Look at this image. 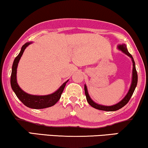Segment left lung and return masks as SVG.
Returning <instances> with one entry per match:
<instances>
[{
  "instance_id": "1",
  "label": "left lung",
  "mask_w": 148,
  "mask_h": 148,
  "mask_svg": "<svg viewBox=\"0 0 148 148\" xmlns=\"http://www.w3.org/2000/svg\"><path fill=\"white\" fill-rule=\"evenodd\" d=\"M118 48L122 50L123 52L126 53V55H128V56L131 58L132 61H133V79H132V84L131 86H130V90L128 91V92L125 97L124 98L122 101H120V103H118V104L113 105V106H103V105H98L97 103H95L94 101L90 99L89 95L88 93V90H87V88H86V86L84 85V90H85V95L86 97V99H87L88 103H89L90 105H91L92 107H94V108L99 109V110H103V111H107V112H114V111H117L118 109H120L123 107L124 105H126L129 101V100L131 98L132 95L135 91L136 86H137V79H138V77H137V71H136V68H135V61L133 60V58L131 54L128 52L127 50V48H126V46L124 44H122V45H120L118 46Z\"/></svg>"
}]
</instances>
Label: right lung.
<instances>
[{
	"label": "right lung",
	"instance_id": "add662e5",
	"mask_svg": "<svg viewBox=\"0 0 148 148\" xmlns=\"http://www.w3.org/2000/svg\"><path fill=\"white\" fill-rule=\"evenodd\" d=\"M31 43H26L22 46V49L19 54L17 56L13 61V66H12V71H11V86L13 90L14 91L17 97L20 100L24 105L26 107H30L32 109H44L54 105L59 99H60L61 95H62L64 88L67 83L66 81L60 86V88L54 93L51 94L49 95L46 96H35V95H30L24 92L21 88L19 87L18 83H17L16 79V73H17V67L20 60L21 56L23 54L24 49L26 48V47Z\"/></svg>",
	"mask_w": 148,
	"mask_h": 148
}]
</instances>
